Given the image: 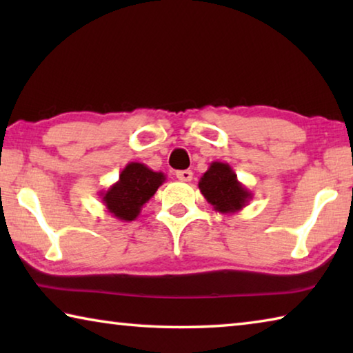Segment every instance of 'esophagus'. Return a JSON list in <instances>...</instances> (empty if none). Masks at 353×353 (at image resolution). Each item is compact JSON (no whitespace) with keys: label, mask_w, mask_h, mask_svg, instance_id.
I'll list each match as a JSON object with an SVG mask.
<instances>
[{"label":"esophagus","mask_w":353,"mask_h":353,"mask_svg":"<svg viewBox=\"0 0 353 353\" xmlns=\"http://www.w3.org/2000/svg\"><path fill=\"white\" fill-rule=\"evenodd\" d=\"M176 177L182 182H190L191 179H193V172H191L190 170H182V171L176 172Z\"/></svg>","instance_id":"obj_1"}]
</instances>
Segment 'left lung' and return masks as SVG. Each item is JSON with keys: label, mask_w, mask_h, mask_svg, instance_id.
Masks as SVG:
<instances>
[{"label": "left lung", "mask_w": 353, "mask_h": 353, "mask_svg": "<svg viewBox=\"0 0 353 353\" xmlns=\"http://www.w3.org/2000/svg\"><path fill=\"white\" fill-rule=\"evenodd\" d=\"M199 190L213 210L221 214H235L254 198L252 191L238 181L232 166L224 162L210 163L199 179Z\"/></svg>", "instance_id": "left-lung-1"}]
</instances>
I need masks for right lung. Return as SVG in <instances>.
<instances>
[{
    "instance_id": "right-lung-1",
    "label": "right lung",
    "mask_w": 353,
    "mask_h": 353,
    "mask_svg": "<svg viewBox=\"0 0 353 353\" xmlns=\"http://www.w3.org/2000/svg\"><path fill=\"white\" fill-rule=\"evenodd\" d=\"M166 176L160 171L148 168L145 163L130 162L119 174L118 181L107 191H101L99 198L107 213L119 221H134L139 218L143 205L152 198Z\"/></svg>"
}]
</instances>
